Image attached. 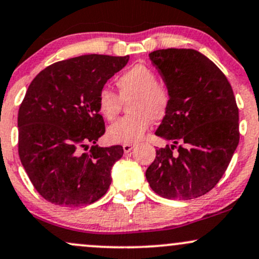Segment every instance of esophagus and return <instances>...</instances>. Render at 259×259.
Listing matches in <instances>:
<instances>
[{
	"mask_svg": "<svg viewBox=\"0 0 259 259\" xmlns=\"http://www.w3.org/2000/svg\"><path fill=\"white\" fill-rule=\"evenodd\" d=\"M134 147H135V145H133V144L123 145V150H124V152H125V153L132 152V151L134 150Z\"/></svg>",
	"mask_w": 259,
	"mask_h": 259,
	"instance_id": "esophagus-1",
	"label": "esophagus"
}]
</instances>
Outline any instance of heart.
Wrapping results in <instances>:
<instances>
[{"label": "heart", "instance_id": "b5f03b06", "mask_svg": "<svg viewBox=\"0 0 259 259\" xmlns=\"http://www.w3.org/2000/svg\"><path fill=\"white\" fill-rule=\"evenodd\" d=\"M119 96L109 89H102L97 96L100 114L113 120L119 114L121 101L127 102L132 114L113 123L107 139L113 144H136L144 138L153 120H160L170 106L167 85L157 80L156 73L144 64H135L115 80Z\"/></svg>", "mask_w": 259, "mask_h": 259}]
</instances>
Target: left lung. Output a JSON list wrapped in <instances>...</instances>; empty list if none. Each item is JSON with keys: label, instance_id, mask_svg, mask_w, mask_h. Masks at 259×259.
<instances>
[{"label": "left lung", "instance_id": "left-lung-1", "mask_svg": "<svg viewBox=\"0 0 259 259\" xmlns=\"http://www.w3.org/2000/svg\"><path fill=\"white\" fill-rule=\"evenodd\" d=\"M148 56L170 92V106L154 134L173 145L156 150L146 179L164 198H197L222 179L239 145L233 89L222 70L196 50H157Z\"/></svg>", "mask_w": 259, "mask_h": 259}]
</instances>
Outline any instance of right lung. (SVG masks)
Listing matches in <instances>:
<instances>
[{
  "label": "right lung",
  "instance_id": "obj_1",
  "mask_svg": "<svg viewBox=\"0 0 259 259\" xmlns=\"http://www.w3.org/2000/svg\"><path fill=\"white\" fill-rule=\"evenodd\" d=\"M129 56L84 55L49 65L29 85L18 112V152L45 200L79 207L100 200L123 147H99L106 132L97 96ZM94 143L91 152L82 148Z\"/></svg>",
  "mask_w": 259,
  "mask_h": 259
}]
</instances>
